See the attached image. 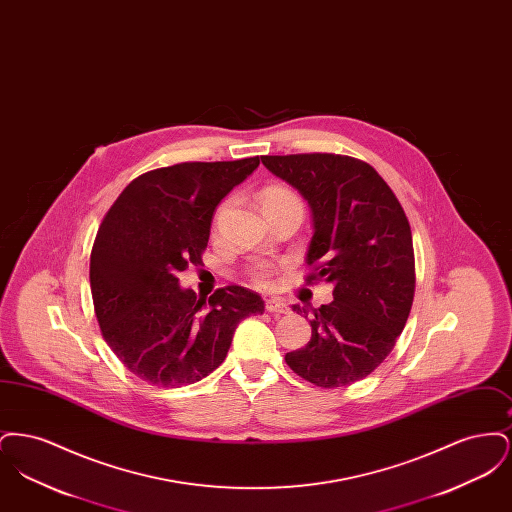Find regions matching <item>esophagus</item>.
Wrapping results in <instances>:
<instances>
[{
	"mask_svg": "<svg viewBox=\"0 0 512 512\" xmlns=\"http://www.w3.org/2000/svg\"><path fill=\"white\" fill-rule=\"evenodd\" d=\"M265 309L268 313H276V315H288L290 313V307L286 305L284 299H278V297H270L265 301Z\"/></svg>",
	"mask_w": 512,
	"mask_h": 512,
	"instance_id": "obj_1",
	"label": "esophagus"
}]
</instances>
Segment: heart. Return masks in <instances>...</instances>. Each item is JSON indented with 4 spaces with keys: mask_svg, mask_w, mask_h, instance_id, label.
<instances>
[{
    "mask_svg": "<svg viewBox=\"0 0 512 512\" xmlns=\"http://www.w3.org/2000/svg\"><path fill=\"white\" fill-rule=\"evenodd\" d=\"M259 203H261V207L267 215L272 209H278V207H284V205H290V203H299V199H297V195L293 194L292 190H288L284 186H278V184H272V186H267V188L261 190ZM222 209H224V205H220L217 217L222 213ZM274 274H276V265L270 263V261H255L247 268V278L259 288H268L272 284Z\"/></svg>",
    "mask_w": 512,
    "mask_h": 512,
    "instance_id": "obj_1",
    "label": "heart"
}]
</instances>
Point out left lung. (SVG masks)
I'll return each instance as SVG.
<instances>
[{
    "mask_svg": "<svg viewBox=\"0 0 512 512\" xmlns=\"http://www.w3.org/2000/svg\"><path fill=\"white\" fill-rule=\"evenodd\" d=\"M261 161L311 207L307 284L334 286V301L313 311L311 341L286 353V363L318 388L351 386L384 363L411 313L409 220L384 178L361 159L297 153ZM292 309L305 313L299 305Z\"/></svg>",
    "mask_w": 512,
    "mask_h": 512,
    "instance_id": "1",
    "label": "left lung"
}]
</instances>
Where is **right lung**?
Segmentation results:
<instances>
[{
	"mask_svg": "<svg viewBox=\"0 0 512 512\" xmlns=\"http://www.w3.org/2000/svg\"><path fill=\"white\" fill-rule=\"evenodd\" d=\"M259 157L180 163L134 178L101 220L90 286L101 336L132 374L159 388L199 382L222 365L240 320L265 301L242 286L205 299L178 286L201 265L220 199Z\"/></svg>",
	"mask_w": 512,
	"mask_h": 512,
	"instance_id": "obj_1",
	"label": "right lung"
}]
</instances>
